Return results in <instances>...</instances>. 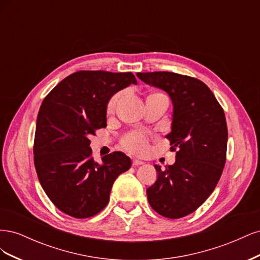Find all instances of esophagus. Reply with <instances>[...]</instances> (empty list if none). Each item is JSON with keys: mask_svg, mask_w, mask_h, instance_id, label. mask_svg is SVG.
Masks as SVG:
<instances>
[{"mask_svg": "<svg viewBox=\"0 0 260 260\" xmlns=\"http://www.w3.org/2000/svg\"><path fill=\"white\" fill-rule=\"evenodd\" d=\"M144 162L142 160L140 159H137V158H132V165L133 166H139V165H143Z\"/></svg>", "mask_w": 260, "mask_h": 260, "instance_id": "esophagus-1", "label": "esophagus"}]
</instances>
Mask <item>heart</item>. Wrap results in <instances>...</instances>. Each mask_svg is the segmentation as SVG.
<instances>
[{
    "mask_svg": "<svg viewBox=\"0 0 260 260\" xmlns=\"http://www.w3.org/2000/svg\"><path fill=\"white\" fill-rule=\"evenodd\" d=\"M152 95H155V94H152ZM120 99H121V93H117L111 100H109L108 105H107V111L109 113L115 111V108L118 104V102L120 101ZM122 146L132 153L142 154L146 152L147 149V139L143 133L132 132L123 138Z\"/></svg>",
    "mask_w": 260,
    "mask_h": 260,
    "instance_id": "b5f03b06",
    "label": "heart"
}]
</instances>
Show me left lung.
<instances>
[{
    "instance_id": "1",
    "label": "left lung",
    "mask_w": 260,
    "mask_h": 260,
    "mask_svg": "<svg viewBox=\"0 0 260 260\" xmlns=\"http://www.w3.org/2000/svg\"><path fill=\"white\" fill-rule=\"evenodd\" d=\"M144 83L166 92L172 103L170 140L176 161L157 171L147 187L149 205L159 215L178 219L192 214L215 190L225 164L228 128L223 109L199 79L168 72L138 73Z\"/></svg>"
}]
</instances>
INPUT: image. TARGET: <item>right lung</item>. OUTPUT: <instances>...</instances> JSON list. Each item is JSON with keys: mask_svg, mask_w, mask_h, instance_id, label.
Listing matches in <instances>:
<instances>
[{"mask_svg": "<svg viewBox=\"0 0 260 260\" xmlns=\"http://www.w3.org/2000/svg\"><path fill=\"white\" fill-rule=\"evenodd\" d=\"M138 84L132 73L77 72L48 94L39 111L35 137V166L39 181L59 210L75 218H89L109 201L117 177L131 159L114 152L94 160L90 136L106 127L111 98Z\"/></svg>", "mask_w": 260, "mask_h": 260, "instance_id": "add662e5", "label": "right lung"}]
</instances>
